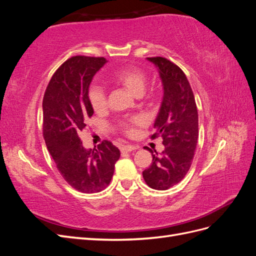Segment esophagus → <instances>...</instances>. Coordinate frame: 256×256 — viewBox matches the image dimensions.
Here are the masks:
<instances>
[{
	"label": "esophagus",
	"mask_w": 256,
	"mask_h": 256,
	"mask_svg": "<svg viewBox=\"0 0 256 256\" xmlns=\"http://www.w3.org/2000/svg\"><path fill=\"white\" fill-rule=\"evenodd\" d=\"M140 147H138V145H124L122 147V152H132L134 150H138Z\"/></svg>",
	"instance_id": "1"
}]
</instances>
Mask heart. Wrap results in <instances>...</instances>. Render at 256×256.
<instances>
[{
    "label": "heart",
    "instance_id": "obj_1",
    "mask_svg": "<svg viewBox=\"0 0 256 256\" xmlns=\"http://www.w3.org/2000/svg\"><path fill=\"white\" fill-rule=\"evenodd\" d=\"M108 81L112 84L120 85V86L128 90L134 96H141L146 86L147 76L140 68L127 66L115 70L109 76ZM88 98L90 106L96 113H102L106 109L108 104L106 92L104 88L99 86V85H92L88 92ZM140 122L141 120L138 118H134L128 122H122V126L127 134H131L132 132V129L130 127L131 124H138Z\"/></svg>",
    "mask_w": 256,
    "mask_h": 256
}]
</instances>
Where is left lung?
Segmentation results:
<instances>
[{
    "label": "left lung",
    "instance_id": "left-lung-1",
    "mask_svg": "<svg viewBox=\"0 0 256 256\" xmlns=\"http://www.w3.org/2000/svg\"><path fill=\"white\" fill-rule=\"evenodd\" d=\"M158 67L164 99L150 138H162L164 150L154 154L143 178L150 188L168 190L180 182L191 166L198 138V114L190 83L182 69L166 58H147Z\"/></svg>",
    "mask_w": 256,
    "mask_h": 256
}]
</instances>
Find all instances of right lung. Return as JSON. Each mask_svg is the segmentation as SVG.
I'll use <instances>...</instances> for the list:
<instances>
[{
	"label": "right lung",
	"mask_w": 256,
	"mask_h": 256,
	"mask_svg": "<svg viewBox=\"0 0 256 256\" xmlns=\"http://www.w3.org/2000/svg\"><path fill=\"white\" fill-rule=\"evenodd\" d=\"M104 58L76 56L53 74L42 99V134L60 175L72 188L96 193L109 186L120 152L104 140L94 150L84 148L79 134L94 110L88 92Z\"/></svg>",
	"instance_id": "add662e5"
}]
</instances>
